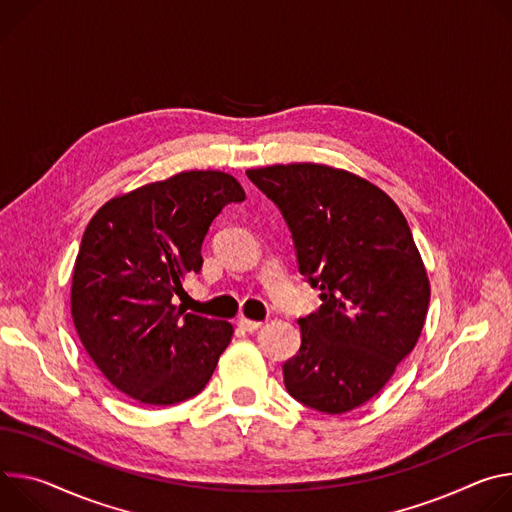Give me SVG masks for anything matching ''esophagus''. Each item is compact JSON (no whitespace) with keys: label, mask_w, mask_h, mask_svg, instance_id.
<instances>
[{"label":"esophagus","mask_w":512,"mask_h":512,"mask_svg":"<svg viewBox=\"0 0 512 512\" xmlns=\"http://www.w3.org/2000/svg\"><path fill=\"white\" fill-rule=\"evenodd\" d=\"M238 323H240L242 329H246V331H250V333H252V331H258V329L264 325L262 321H254V319H246V317H240Z\"/></svg>","instance_id":"34e87169"}]
</instances>
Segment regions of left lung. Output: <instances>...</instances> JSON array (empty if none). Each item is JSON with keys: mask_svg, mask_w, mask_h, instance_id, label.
<instances>
[{"mask_svg": "<svg viewBox=\"0 0 512 512\" xmlns=\"http://www.w3.org/2000/svg\"><path fill=\"white\" fill-rule=\"evenodd\" d=\"M289 223L299 270L323 305L299 319L291 396L327 415L376 396L423 331L431 287L411 227L380 187L315 162L246 170Z\"/></svg>", "mask_w": 512, "mask_h": 512, "instance_id": "left-lung-1", "label": "left lung"}]
</instances>
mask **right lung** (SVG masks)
<instances>
[{"label":"right lung","mask_w":512,"mask_h":512,"mask_svg":"<svg viewBox=\"0 0 512 512\" xmlns=\"http://www.w3.org/2000/svg\"><path fill=\"white\" fill-rule=\"evenodd\" d=\"M223 170H183L109 199L91 217L73 268L71 313L89 358L120 392L166 407L199 394L234 327L173 303L203 266L201 244L227 203Z\"/></svg>","instance_id":"add662e5"}]
</instances>
